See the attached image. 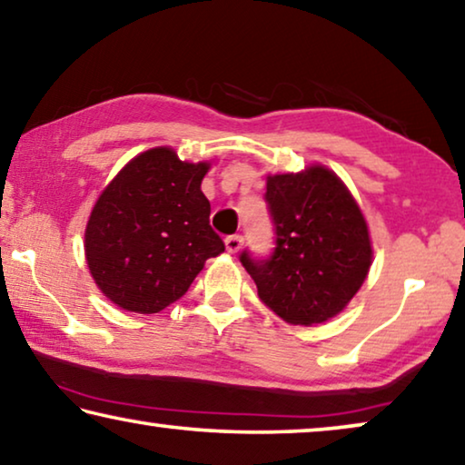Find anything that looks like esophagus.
<instances>
[{"label": "esophagus", "instance_id": "esophagus-1", "mask_svg": "<svg viewBox=\"0 0 465 465\" xmlns=\"http://www.w3.org/2000/svg\"><path fill=\"white\" fill-rule=\"evenodd\" d=\"M225 248H227V252H238L240 248H242V235H238V233H233V235H227L225 238Z\"/></svg>", "mask_w": 465, "mask_h": 465}]
</instances>
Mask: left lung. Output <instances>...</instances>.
<instances>
[{
    "mask_svg": "<svg viewBox=\"0 0 465 465\" xmlns=\"http://www.w3.org/2000/svg\"><path fill=\"white\" fill-rule=\"evenodd\" d=\"M265 203L275 227L273 252L269 259L240 254L259 299L292 325L328 322L370 272L371 242L361 209L322 164L269 175Z\"/></svg>",
    "mask_w": 465,
    "mask_h": 465,
    "instance_id": "1",
    "label": "left lung"
}]
</instances>
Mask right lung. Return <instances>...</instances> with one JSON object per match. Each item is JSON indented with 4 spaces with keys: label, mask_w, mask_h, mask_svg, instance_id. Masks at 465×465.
Instances as JSON below:
<instances>
[{
    "label": "right lung",
    "mask_w": 465,
    "mask_h": 465,
    "mask_svg": "<svg viewBox=\"0 0 465 465\" xmlns=\"http://www.w3.org/2000/svg\"><path fill=\"white\" fill-rule=\"evenodd\" d=\"M209 169L161 145L106 185L85 230L87 267L106 299L134 313H158L188 292L206 259L225 251L200 190Z\"/></svg>",
    "instance_id": "add662e5"
}]
</instances>
